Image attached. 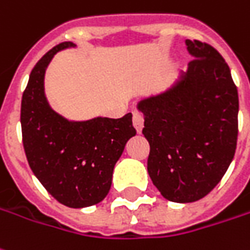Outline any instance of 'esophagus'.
Wrapping results in <instances>:
<instances>
[{
    "label": "esophagus",
    "instance_id": "1",
    "mask_svg": "<svg viewBox=\"0 0 250 250\" xmlns=\"http://www.w3.org/2000/svg\"><path fill=\"white\" fill-rule=\"evenodd\" d=\"M132 125H134L137 131H142V128H144V118L138 112H134V115H132Z\"/></svg>",
    "mask_w": 250,
    "mask_h": 250
}]
</instances>
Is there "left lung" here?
<instances>
[{
  "label": "left lung",
  "mask_w": 250,
  "mask_h": 250,
  "mask_svg": "<svg viewBox=\"0 0 250 250\" xmlns=\"http://www.w3.org/2000/svg\"><path fill=\"white\" fill-rule=\"evenodd\" d=\"M194 59L167 90L139 100L147 172L161 196L194 203L226 174L237 147L238 91L216 49L185 41Z\"/></svg>",
  "instance_id": "8db88e82"
}]
</instances>
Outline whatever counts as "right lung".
I'll use <instances>...</instances> for the list:
<instances>
[{"label":"right lung","mask_w":250,"mask_h":250,"mask_svg":"<svg viewBox=\"0 0 250 250\" xmlns=\"http://www.w3.org/2000/svg\"><path fill=\"white\" fill-rule=\"evenodd\" d=\"M76 47L62 42L32 68L21 98V134L28 164L42 186L69 208H84L109 193L115 164L137 131L132 115L69 120L57 113L45 94V74L60 50Z\"/></svg>","instance_id":"1"}]
</instances>
